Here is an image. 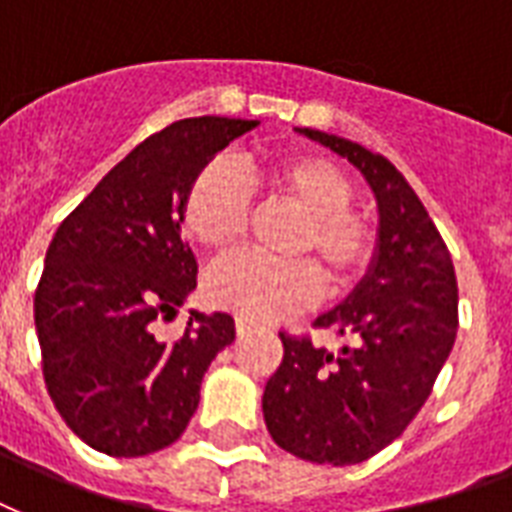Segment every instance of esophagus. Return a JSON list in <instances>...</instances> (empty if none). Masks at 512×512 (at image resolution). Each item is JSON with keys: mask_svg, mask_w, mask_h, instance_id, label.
<instances>
[{"mask_svg": "<svg viewBox=\"0 0 512 512\" xmlns=\"http://www.w3.org/2000/svg\"><path fill=\"white\" fill-rule=\"evenodd\" d=\"M259 329H264L259 321H253V318H245V315H240V318H237V334H240V337H245V334L259 332Z\"/></svg>", "mask_w": 512, "mask_h": 512, "instance_id": "1", "label": "esophagus"}]
</instances>
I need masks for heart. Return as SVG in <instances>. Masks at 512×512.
I'll return each mask as SVG.
<instances>
[{"label":"heart","mask_w":512,"mask_h":512,"mask_svg":"<svg viewBox=\"0 0 512 512\" xmlns=\"http://www.w3.org/2000/svg\"><path fill=\"white\" fill-rule=\"evenodd\" d=\"M297 210L299 224L288 253L307 259H261L237 253L207 278V297L218 307L256 321H275L310 305L321 291V275L334 291L353 286L370 267L375 226L351 205L353 183L334 161L321 156L242 159L240 167L213 161L186 194L183 224L207 251H229L251 221L253 194Z\"/></svg>","instance_id":"1"}]
</instances>
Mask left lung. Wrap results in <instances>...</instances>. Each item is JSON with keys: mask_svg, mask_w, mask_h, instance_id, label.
Listing matches in <instances>:
<instances>
[{"mask_svg": "<svg viewBox=\"0 0 512 512\" xmlns=\"http://www.w3.org/2000/svg\"><path fill=\"white\" fill-rule=\"evenodd\" d=\"M361 169L375 191V264L351 297L315 318L348 340L340 353L310 334L280 332L283 364L261 410L283 451L348 467L394 443L432 394L459 329V286L448 245L386 156L318 129H299Z\"/></svg>", "mask_w": 512, "mask_h": 512, "instance_id": "left-lung-1", "label": "left lung"}]
</instances>
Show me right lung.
<instances>
[{"label":"right lung","instance_id":"add662e5","mask_svg":"<svg viewBox=\"0 0 512 512\" xmlns=\"http://www.w3.org/2000/svg\"><path fill=\"white\" fill-rule=\"evenodd\" d=\"M259 121L183 118L115 164L53 234L34 291L42 378L72 432L107 456H148L186 432L210 361L234 343V318L191 313L159 340L197 288L180 237L194 178Z\"/></svg>","mask_w":512,"mask_h":512}]
</instances>
